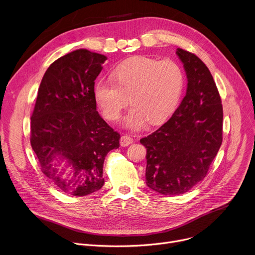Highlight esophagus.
I'll list each match as a JSON object with an SVG mask.
<instances>
[{"instance_id":"1","label":"esophagus","mask_w":255,"mask_h":255,"mask_svg":"<svg viewBox=\"0 0 255 255\" xmlns=\"http://www.w3.org/2000/svg\"><path fill=\"white\" fill-rule=\"evenodd\" d=\"M132 143H133V138H131L128 135H124L120 139V144H121V146H123V147L128 146V145H130Z\"/></svg>"}]
</instances>
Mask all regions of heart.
Segmentation results:
<instances>
[{
  "label": "heart",
  "instance_id": "b5f03b06",
  "mask_svg": "<svg viewBox=\"0 0 255 255\" xmlns=\"http://www.w3.org/2000/svg\"><path fill=\"white\" fill-rule=\"evenodd\" d=\"M184 85V70L174 60L138 56L118 65L112 79L99 80L94 96L104 116L111 121L121 117L130 98L133 107L123 123L138 130L148 121L156 125L167 119L179 102Z\"/></svg>",
  "mask_w": 255,
  "mask_h": 255
}]
</instances>
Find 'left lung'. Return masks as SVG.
I'll return each instance as SVG.
<instances>
[{"instance_id": "8db88e82", "label": "left lung", "mask_w": 255, "mask_h": 255, "mask_svg": "<svg viewBox=\"0 0 255 255\" xmlns=\"http://www.w3.org/2000/svg\"><path fill=\"white\" fill-rule=\"evenodd\" d=\"M188 80L187 93L170 119L147 137L146 185L168 196L185 194L204 179L222 144L223 108L206 64L177 48Z\"/></svg>"}]
</instances>
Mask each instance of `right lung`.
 Segmentation results:
<instances>
[{
  "mask_svg": "<svg viewBox=\"0 0 255 255\" xmlns=\"http://www.w3.org/2000/svg\"><path fill=\"white\" fill-rule=\"evenodd\" d=\"M106 59L83 48L69 52L51 63L38 89L31 146L42 172L68 195L101 190L105 157L120 146V134L100 116L94 96ZM67 168L71 171L65 176Z\"/></svg>",
  "mask_w": 255,
  "mask_h": 255,
  "instance_id": "add662e5",
  "label": "right lung"
}]
</instances>
